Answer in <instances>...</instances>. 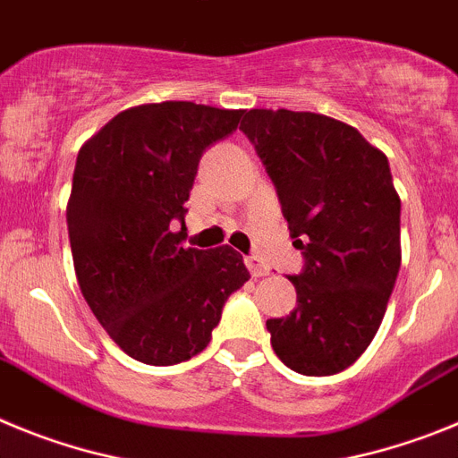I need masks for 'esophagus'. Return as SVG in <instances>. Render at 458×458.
Instances as JSON below:
<instances>
[{"label": "esophagus", "mask_w": 458, "mask_h": 458, "mask_svg": "<svg viewBox=\"0 0 458 458\" xmlns=\"http://www.w3.org/2000/svg\"><path fill=\"white\" fill-rule=\"evenodd\" d=\"M245 266L250 268L252 277H266V275H268V266H266L264 259L257 257V254H250V257H245Z\"/></svg>", "instance_id": "esophagus-1"}]
</instances>
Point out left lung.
Wrapping results in <instances>:
<instances>
[{"instance_id":"obj_1","label":"left lung","mask_w":458,"mask_h":458,"mask_svg":"<svg viewBox=\"0 0 458 458\" xmlns=\"http://www.w3.org/2000/svg\"><path fill=\"white\" fill-rule=\"evenodd\" d=\"M241 131L305 254L302 273L289 277L298 307L266 321L273 351L298 374H339L378 333L402 266V199L386 153L317 112L250 109Z\"/></svg>"}]
</instances>
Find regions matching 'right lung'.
Returning <instances> with one entry per match:
<instances>
[{"label": "right lung", "instance_id": "obj_1", "mask_svg": "<svg viewBox=\"0 0 458 458\" xmlns=\"http://www.w3.org/2000/svg\"><path fill=\"white\" fill-rule=\"evenodd\" d=\"M241 116L188 100L137 105L78 153L66 206L78 284L116 346L144 365L201 353L226 298L250 279L229 245L183 248L201 153Z\"/></svg>", "mask_w": 458, "mask_h": 458}]
</instances>
